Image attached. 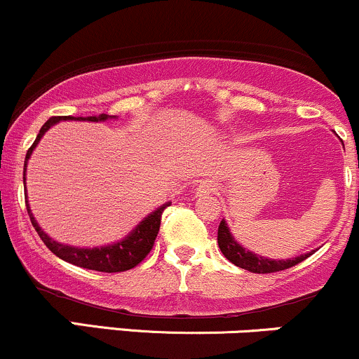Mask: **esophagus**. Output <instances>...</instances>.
Listing matches in <instances>:
<instances>
[{"mask_svg":"<svg viewBox=\"0 0 359 359\" xmlns=\"http://www.w3.org/2000/svg\"><path fill=\"white\" fill-rule=\"evenodd\" d=\"M216 191V185H214L212 180H201L199 185H197V194L199 196H205V194H211Z\"/></svg>","mask_w":359,"mask_h":359,"instance_id":"obj_1","label":"esophagus"}]
</instances>
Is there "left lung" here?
Segmentation results:
<instances>
[{
  "instance_id": "obj_1",
  "label": "left lung",
  "mask_w": 359,
  "mask_h": 359,
  "mask_svg": "<svg viewBox=\"0 0 359 359\" xmlns=\"http://www.w3.org/2000/svg\"><path fill=\"white\" fill-rule=\"evenodd\" d=\"M217 245H219L222 255H224L229 262L234 263L236 266H240V269L251 271V273H275V271L287 270L290 269V266H295L297 263L304 262V259L312 255L306 253L292 259L263 258L259 257V255L251 253V251L245 250L243 246L238 245V243L234 241V238L231 236V233H229L224 221H221L219 228H217Z\"/></svg>"
}]
</instances>
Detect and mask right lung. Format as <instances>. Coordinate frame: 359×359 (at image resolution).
<instances>
[{
	"label": "right lung",
	"mask_w": 359,
	"mask_h": 359,
	"mask_svg": "<svg viewBox=\"0 0 359 359\" xmlns=\"http://www.w3.org/2000/svg\"><path fill=\"white\" fill-rule=\"evenodd\" d=\"M108 118V114H101V116H90L88 118L89 121H102V119ZM60 119H72V116H52L47 123L42 126L40 133L36 135L34 145L28 148L27 156H25V168H23V184H25V170H27V160L30 158L32 151L36 147V143L40 142V138L43 137L45 131L48 130L52 125H55L57 121ZM79 119V118H77ZM84 119V118H81ZM27 204V211L28 216H30L32 224H34L35 231L39 233V236L42 238V241L45 243L48 250L52 251L55 257H59L64 262L72 263V265L82 266V269L88 270H96V271H104V273H118V271H126L135 269L138 263H142L143 259L147 258V255L150 253L151 248H154V243L156 234H158L160 229V221H162V214L165 209L170 205L163 204L162 208H158L154 214L145 217L142 222L138 224L137 229H133V233L130 236L125 238L123 241L116 243V245H109V246H102V248H74V246H67V245H60V243L53 241L52 238H48L40 226L36 224L34 214H32L30 208H28V201H25Z\"/></svg>",
	"instance_id": "right-lung-1"
}]
</instances>
